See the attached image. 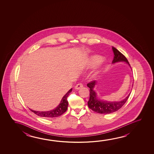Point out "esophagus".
Instances as JSON below:
<instances>
[{
    "mask_svg": "<svg viewBox=\"0 0 154 154\" xmlns=\"http://www.w3.org/2000/svg\"><path fill=\"white\" fill-rule=\"evenodd\" d=\"M83 86V85L82 83H79L78 84H77L75 87V89L76 90H79V89L82 88Z\"/></svg>",
    "mask_w": 154,
    "mask_h": 154,
    "instance_id": "1",
    "label": "esophagus"
}]
</instances>
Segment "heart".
I'll list each match as a JSON object with an SVG mask.
<instances>
[{
  "instance_id": "b5f03b06",
  "label": "heart",
  "mask_w": 154,
  "mask_h": 154,
  "mask_svg": "<svg viewBox=\"0 0 154 154\" xmlns=\"http://www.w3.org/2000/svg\"><path fill=\"white\" fill-rule=\"evenodd\" d=\"M102 60L103 57L97 54L92 56L91 57L89 58L88 64V66L89 68H94L97 65H99L100 63V64L99 68L95 71V72L94 73V77H97V76H98L100 73L105 69V66H106L105 63H100V62H102Z\"/></svg>"
}]
</instances>
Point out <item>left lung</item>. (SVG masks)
<instances>
[{"instance_id":"8db88e82","label":"left lung","mask_w":154,"mask_h":154,"mask_svg":"<svg viewBox=\"0 0 154 154\" xmlns=\"http://www.w3.org/2000/svg\"><path fill=\"white\" fill-rule=\"evenodd\" d=\"M114 54V57L112 60V63H116L118 62H125L128 64L130 67L129 63L128 62L126 57L123 54L119 51L117 49L115 48H112ZM131 68V67H130ZM97 84L96 81H92L87 84V86L90 88V98L88 102L89 108L92 110L97 112V113H102V114H109L116 112V111L119 110L121 108L123 105H124L127 102V100L129 97V93L128 96L124 100H122L121 101H106L98 98L97 97V93L94 90L95 86ZM133 86V84H132Z\"/></svg>"}]
</instances>
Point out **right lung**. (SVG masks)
<instances>
[{
    "label": "right lung",
    "mask_w": 154,
    "mask_h": 154,
    "mask_svg": "<svg viewBox=\"0 0 154 154\" xmlns=\"http://www.w3.org/2000/svg\"><path fill=\"white\" fill-rule=\"evenodd\" d=\"M72 89H71L63 97L60 104L58 105L56 108H54V109H53L52 110L47 111H39L33 110L30 109V110L32 111L33 112H34L37 116L42 117L53 118V117H57L60 116L64 113L67 110L68 106L67 98H68L69 94H70L71 92L72 91Z\"/></svg>",
    "instance_id": "1"
}]
</instances>
